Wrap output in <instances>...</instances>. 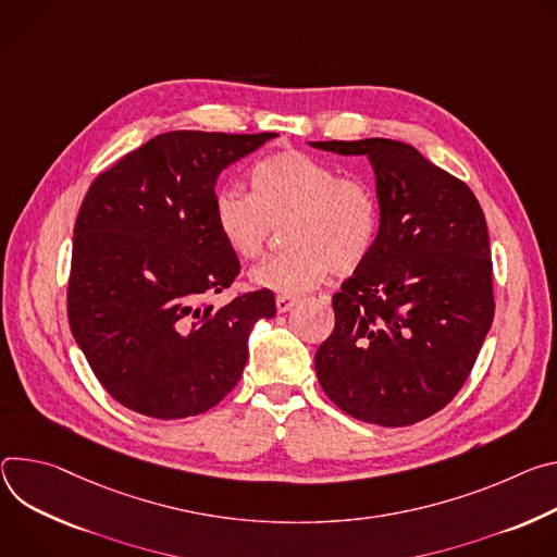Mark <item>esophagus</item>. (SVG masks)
Segmentation results:
<instances>
[{"label":"esophagus","mask_w":557,"mask_h":557,"mask_svg":"<svg viewBox=\"0 0 557 557\" xmlns=\"http://www.w3.org/2000/svg\"><path fill=\"white\" fill-rule=\"evenodd\" d=\"M298 302V298L296 296H287V294H278L276 296V312L278 314H285V312H289L292 307Z\"/></svg>","instance_id":"obj_1"}]
</instances>
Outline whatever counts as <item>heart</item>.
Instances as JSON below:
<instances>
[{"mask_svg": "<svg viewBox=\"0 0 557 557\" xmlns=\"http://www.w3.org/2000/svg\"><path fill=\"white\" fill-rule=\"evenodd\" d=\"M214 225L240 261L265 255L276 225L285 223L287 250L252 272V283L287 296L334 274L358 270L372 255L381 206L362 178L300 150L276 152L250 172V193L223 188L212 203Z\"/></svg>", "mask_w": 557, "mask_h": 557, "instance_id": "obj_1", "label": "heart"}]
</instances>
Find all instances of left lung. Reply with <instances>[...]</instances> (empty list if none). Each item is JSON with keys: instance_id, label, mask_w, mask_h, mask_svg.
Wrapping results in <instances>:
<instances>
[{"instance_id": "left-lung-1", "label": "left lung", "mask_w": 557, "mask_h": 557, "mask_svg": "<svg viewBox=\"0 0 557 557\" xmlns=\"http://www.w3.org/2000/svg\"><path fill=\"white\" fill-rule=\"evenodd\" d=\"M367 154L376 172L381 230L372 255L341 285L336 325L317 376L345 413L407 426L447 407L493 323V263L469 185L394 139L312 141Z\"/></svg>"}]
</instances>
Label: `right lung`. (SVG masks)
Returning <instances> with one entry per match:
<instances>
[{
	"label": "right lung",
	"mask_w": 557,
	"mask_h": 557,
	"mask_svg": "<svg viewBox=\"0 0 557 557\" xmlns=\"http://www.w3.org/2000/svg\"><path fill=\"white\" fill-rule=\"evenodd\" d=\"M274 133L174 131L101 172L75 221L69 323L92 374L123 407L176 420L238 383L247 334L276 314L270 289L210 298L240 272L214 225L219 174Z\"/></svg>",
	"instance_id": "obj_1"
}]
</instances>
